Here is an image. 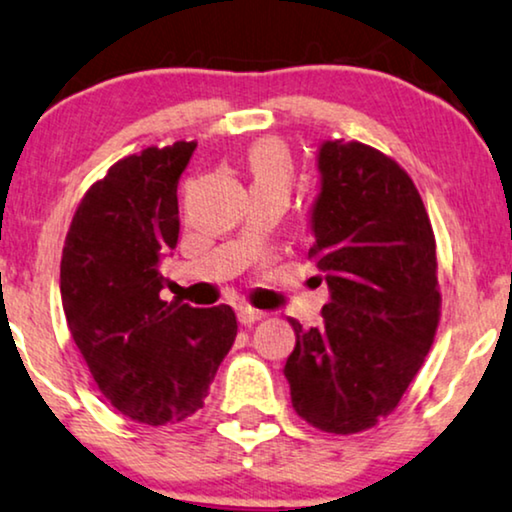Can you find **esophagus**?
Masks as SVG:
<instances>
[{
	"label": "esophagus",
	"instance_id": "34e87169",
	"mask_svg": "<svg viewBox=\"0 0 512 512\" xmlns=\"http://www.w3.org/2000/svg\"><path fill=\"white\" fill-rule=\"evenodd\" d=\"M263 313L261 310H254V308H240V313H237V320H240L242 327H251V324L261 322L263 320Z\"/></svg>",
	"mask_w": 512,
	"mask_h": 512
}]
</instances>
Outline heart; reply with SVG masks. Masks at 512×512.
<instances>
[{"mask_svg": "<svg viewBox=\"0 0 512 512\" xmlns=\"http://www.w3.org/2000/svg\"><path fill=\"white\" fill-rule=\"evenodd\" d=\"M247 167L251 176V188L261 185H284L289 188L294 178V162L287 145L277 138L256 141L247 152Z\"/></svg>", "mask_w": 512, "mask_h": 512, "instance_id": "heart-1", "label": "heart"}]
</instances>
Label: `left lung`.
<instances>
[{
    "label": "left lung",
    "instance_id": "left-lung-1",
    "mask_svg": "<svg viewBox=\"0 0 512 512\" xmlns=\"http://www.w3.org/2000/svg\"><path fill=\"white\" fill-rule=\"evenodd\" d=\"M320 174L308 258L331 301L322 329L291 320L296 345L284 376L303 421L353 435L393 414L435 341V232L414 181L381 150L327 141Z\"/></svg>",
    "mask_w": 512,
    "mask_h": 512
}]
</instances>
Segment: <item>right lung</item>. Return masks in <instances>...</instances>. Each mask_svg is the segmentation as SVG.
<instances>
[{
    "instance_id": "right-lung-1",
    "label": "right lung",
    "mask_w": 512,
    "mask_h": 512,
    "mask_svg": "<svg viewBox=\"0 0 512 512\" xmlns=\"http://www.w3.org/2000/svg\"><path fill=\"white\" fill-rule=\"evenodd\" d=\"M195 141L145 148L84 192L61 258L65 320L96 386L119 414L148 426L204 407L237 336L230 305L162 301L159 258L176 249L178 178Z\"/></svg>"
}]
</instances>
